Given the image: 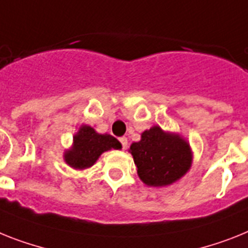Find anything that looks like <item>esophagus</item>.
Instances as JSON below:
<instances>
[{
  "label": "esophagus",
  "instance_id": "34e87169",
  "mask_svg": "<svg viewBox=\"0 0 248 248\" xmlns=\"http://www.w3.org/2000/svg\"><path fill=\"white\" fill-rule=\"evenodd\" d=\"M120 142H121V145H122V147H124V150L126 149V147H127V145H128L127 137H121Z\"/></svg>",
  "mask_w": 248,
  "mask_h": 248
}]
</instances>
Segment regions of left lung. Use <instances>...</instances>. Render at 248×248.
Segmentation results:
<instances>
[{
	"instance_id": "1",
	"label": "left lung",
	"mask_w": 248,
	"mask_h": 248,
	"mask_svg": "<svg viewBox=\"0 0 248 248\" xmlns=\"http://www.w3.org/2000/svg\"><path fill=\"white\" fill-rule=\"evenodd\" d=\"M128 153L143 184L154 188L176 183L190 170L193 153L182 135L153 126L141 134V140L131 143Z\"/></svg>"
}]
</instances>
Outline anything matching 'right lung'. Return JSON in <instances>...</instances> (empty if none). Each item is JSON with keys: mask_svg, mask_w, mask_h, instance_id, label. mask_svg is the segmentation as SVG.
Returning a JSON list of instances; mask_svg holds the SVG:
<instances>
[{"mask_svg": "<svg viewBox=\"0 0 248 248\" xmlns=\"http://www.w3.org/2000/svg\"><path fill=\"white\" fill-rule=\"evenodd\" d=\"M112 149H122V145L116 137L108 134H98L88 124H82L73 136L70 149L64 151L63 157L73 169L84 170L94 165L102 154Z\"/></svg>", "mask_w": 248, "mask_h": 248, "instance_id": "1", "label": "right lung"}]
</instances>
